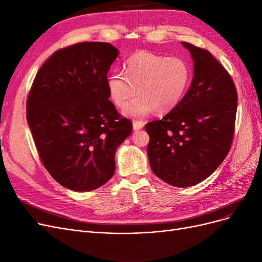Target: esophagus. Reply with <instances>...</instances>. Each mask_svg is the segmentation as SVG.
<instances>
[{"label":"esophagus","mask_w":262,"mask_h":262,"mask_svg":"<svg viewBox=\"0 0 262 262\" xmlns=\"http://www.w3.org/2000/svg\"><path fill=\"white\" fill-rule=\"evenodd\" d=\"M144 126V122L141 121V120H133V130H140Z\"/></svg>","instance_id":"34e87169"}]
</instances>
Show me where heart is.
<instances>
[{
    "instance_id": "obj_1",
    "label": "heart",
    "mask_w": 262,
    "mask_h": 262,
    "mask_svg": "<svg viewBox=\"0 0 262 262\" xmlns=\"http://www.w3.org/2000/svg\"><path fill=\"white\" fill-rule=\"evenodd\" d=\"M191 81V69L180 57H165L150 51H138L126 60L125 73L113 72L107 77L109 96L129 116L142 117L153 110L168 113L184 98Z\"/></svg>"
}]
</instances>
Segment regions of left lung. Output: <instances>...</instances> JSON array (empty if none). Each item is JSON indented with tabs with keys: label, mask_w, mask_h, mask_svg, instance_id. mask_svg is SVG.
<instances>
[{
	"label": "left lung",
	"mask_w": 262,
	"mask_h": 262,
	"mask_svg": "<svg viewBox=\"0 0 262 262\" xmlns=\"http://www.w3.org/2000/svg\"><path fill=\"white\" fill-rule=\"evenodd\" d=\"M194 61V76L180 104L145 124L150 168L175 187L207 179L232 146L237 91L227 70L207 49L182 41Z\"/></svg>",
	"instance_id": "left-lung-1"
}]
</instances>
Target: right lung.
<instances>
[{
    "label": "right lung",
    "instance_id": "add662e5",
    "mask_svg": "<svg viewBox=\"0 0 262 262\" xmlns=\"http://www.w3.org/2000/svg\"><path fill=\"white\" fill-rule=\"evenodd\" d=\"M118 55L108 42L84 41L52 53L39 69L26 117L45 168L74 191L113 177L117 147L132 132L109 100L107 73Z\"/></svg>",
    "mask_w": 262,
    "mask_h": 262
}]
</instances>
